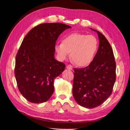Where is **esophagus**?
<instances>
[{
  "mask_svg": "<svg viewBox=\"0 0 130 130\" xmlns=\"http://www.w3.org/2000/svg\"><path fill=\"white\" fill-rule=\"evenodd\" d=\"M67 68L68 69H69V70H72L73 69V66H72V65H70V64H69V65H68L67 66Z\"/></svg>",
  "mask_w": 130,
  "mask_h": 130,
  "instance_id": "esophagus-1",
  "label": "esophagus"
}]
</instances>
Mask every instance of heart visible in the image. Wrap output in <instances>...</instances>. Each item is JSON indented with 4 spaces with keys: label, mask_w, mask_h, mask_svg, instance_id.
Masks as SVG:
<instances>
[{
    "label": "heart",
    "mask_w": 130,
    "mask_h": 130,
    "mask_svg": "<svg viewBox=\"0 0 130 130\" xmlns=\"http://www.w3.org/2000/svg\"><path fill=\"white\" fill-rule=\"evenodd\" d=\"M98 42L95 37L80 33H73L67 36L63 43L55 45L59 59L63 61L70 56L76 65L85 67L91 63L96 54Z\"/></svg>",
    "instance_id": "heart-1"
}]
</instances>
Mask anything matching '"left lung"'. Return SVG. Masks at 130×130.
<instances>
[{
  "instance_id": "obj_1",
  "label": "left lung",
  "mask_w": 130,
  "mask_h": 130,
  "mask_svg": "<svg viewBox=\"0 0 130 130\" xmlns=\"http://www.w3.org/2000/svg\"><path fill=\"white\" fill-rule=\"evenodd\" d=\"M99 45L93 61L84 68L74 69L73 95L76 103L87 108L103 104L111 95L116 79V64L112 47L99 31Z\"/></svg>"
}]
</instances>
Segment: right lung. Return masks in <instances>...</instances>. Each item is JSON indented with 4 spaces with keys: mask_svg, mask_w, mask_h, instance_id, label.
Instances as JSON below:
<instances>
[{
    "mask_svg": "<svg viewBox=\"0 0 130 130\" xmlns=\"http://www.w3.org/2000/svg\"><path fill=\"white\" fill-rule=\"evenodd\" d=\"M71 27L44 23L31 29L23 40L15 58L14 75L19 92L30 103H44L53 94L54 79L66 67L55 58L56 42Z\"/></svg>",
    "mask_w": 130,
    "mask_h": 130,
    "instance_id": "add662e5",
    "label": "right lung"
}]
</instances>
